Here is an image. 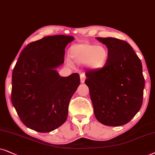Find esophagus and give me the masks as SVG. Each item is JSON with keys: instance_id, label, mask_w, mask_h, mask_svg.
<instances>
[{"instance_id": "esophagus-1", "label": "esophagus", "mask_w": 155, "mask_h": 155, "mask_svg": "<svg viewBox=\"0 0 155 155\" xmlns=\"http://www.w3.org/2000/svg\"><path fill=\"white\" fill-rule=\"evenodd\" d=\"M80 79H81V83H84V81H85V79H86V76L84 74H80Z\"/></svg>"}]
</instances>
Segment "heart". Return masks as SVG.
Instances as JSON below:
<instances>
[{
    "label": "heart",
    "mask_w": 155,
    "mask_h": 155,
    "mask_svg": "<svg viewBox=\"0 0 155 155\" xmlns=\"http://www.w3.org/2000/svg\"><path fill=\"white\" fill-rule=\"evenodd\" d=\"M71 60L76 64H85L91 70L103 68L108 60V54L106 47L89 43H80L72 45L69 49Z\"/></svg>",
    "instance_id": "obj_1"
}]
</instances>
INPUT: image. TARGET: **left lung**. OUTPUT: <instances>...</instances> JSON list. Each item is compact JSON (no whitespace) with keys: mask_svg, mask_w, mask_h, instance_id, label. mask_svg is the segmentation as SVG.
Returning <instances> with one entry per match:
<instances>
[{"mask_svg":"<svg viewBox=\"0 0 155 155\" xmlns=\"http://www.w3.org/2000/svg\"><path fill=\"white\" fill-rule=\"evenodd\" d=\"M108 48L105 67L86 72L94 115L102 124L120 126L140 110L145 79L142 62L133 47L114 38H97Z\"/></svg>","mask_w":155,"mask_h":155,"instance_id":"left-lung-1","label":"left lung"}]
</instances>
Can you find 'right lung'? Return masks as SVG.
<instances>
[{
	"mask_svg": "<svg viewBox=\"0 0 155 155\" xmlns=\"http://www.w3.org/2000/svg\"><path fill=\"white\" fill-rule=\"evenodd\" d=\"M74 40L63 35L45 37L27 45L16 62L11 101L23 124L33 130L48 133L67 120L80 76H60L57 68L64 64L66 47Z\"/></svg>",
	"mask_w": 155,
	"mask_h": 155,
	"instance_id": "obj_1",
	"label": "right lung"
}]
</instances>
